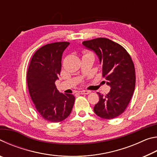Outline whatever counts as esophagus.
Returning a JSON list of instances; mask_svg holds the SVG:
<instances>
[{
    "mask_svg": "<svg viewBox=\"0 0 157 157\" xmlns=\"http://www.w3.org/2000/svg\"><path fill=\"white\" fill-rule=\"evenodd\" d=\"M79 94H82V95H87L90 94V91H86V90H82V91H79Z\"/></svg>",
    "mask_w": 157,
    "mask_h": 157,
    "instance_id": "34e87169",
    "label": "esophagus"
}]
</instances>
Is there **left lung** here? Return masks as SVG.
Returning a JSON list of instances; mask_svg holds the SVG:
<instances>
[{"label": "left lung", "mask_w": 157, "mask_h": 157, "mask_svg": "<svg viewBox=\"0 0 157 157\" xmlns=\"http://www.w3.org/2000/svg\"><path fill=\"white\" fill-rule=\"evenodd\" d=\"M86 49L94 51L102 66V76L111 87L107 95L100 94L94 112L104 119H113L123 113L135 89L136 75L134 63L129 53L107 38H97L82 42Z\"/></svg>", "instance_id": "8db88e82"}]
</instances>
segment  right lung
I'll return each instance as SVG.
<instances>
[{
	"instance_id": "1",
	"label": "right lung",
	"mask_w": 157,
	"mask_h": 157,
	"mask_svg": "<svg viewBox=\"0 0 157 157\" xmlns=\"http://www.w3.org/2000/svg\"><path fill=\"white\" fill-rule=\"evenodd\" d=\"M69 44L55 42L40 48L32 57L27 73L32 100L39 114L52 123L67 118L75 102L73 94L59 93L55 84L60 75L62 54Z\"/></svg>"
}]
</instances>
